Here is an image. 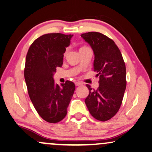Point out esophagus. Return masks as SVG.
Listing matches in <instances>:
<instances>
[{"instance_id":"34e87169","label":"esophagus","mask_w":152,"mask_h":152,"mask_svg":"<svg viewBox=\"0 0 152 152\" xmlns=\"http://www.w3.org/2000/svg\"><path fill=\"white\" fill-rule=\"evenodd\" d=\"M75 85H76V86H82V83L80 82H76L75 83Z\"/></svg>"}]
</instances>
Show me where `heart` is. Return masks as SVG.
Instances as JSON below:
<instances>
[{
    "label": "heart",
    "instance_id": "b5f03b06",
    "mask_svg": "<svg viewBox=\"0 0 152 152\" xmlns=\"http://www.w3.org/2000/svg\"><path fill=\"white\" fill-rule=\"evenodd\" d=\"M84 47H86V46H83V47H82V48H84ZM66 51L65 52V54H66Z\"/></svg>",
    "mask_w": 152,
    "mask_h": 152
}]
</instances>
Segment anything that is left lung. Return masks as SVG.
I'll list each match as a JSON object with an SVG mask.
<instances>
[{"mask_svg": "<svg viewBox=\"0 0 152 152\" xmlns=\"http://www.w3.org/2000/svg\"><path fill=\"white\" fill-rule=\"evenodd\" d=\"M81 37L94 53V69L99 77V86L85 100L89 112L97 120H109L118 112L126 87V66L120 49L113 39L100 32H89Z\"/></svg>", "mask_w": 152, "mask_h": 152, "instance_id": "obj_1", "label": "left lung"}]
</instances>
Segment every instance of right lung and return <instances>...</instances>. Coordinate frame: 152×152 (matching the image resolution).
I'll list each match as a JSON object with an SVG mask.
<instances>
[{"instance_id": "add662e5", "label": "right lung", "mask_w": 152, "mask_h": 152, "mask_svg": "<svg viewBox=\"0 0 152 152\" xmlns=\"http://www.w3.org/2000/svg\"><path fill=\"white\" fill-rule=\"evenodd\" d=\"M72 35L48 33L32 42L26 58L24 77L30 99L39 116L49 123L63 120L75 90L73 82L59 86L53 75L62 65Z\"/></svg>"}]
</instances>
